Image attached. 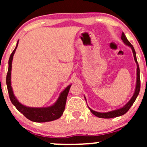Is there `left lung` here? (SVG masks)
<instances>
[{
	"instance_id": "1",
	"label": "left lung",
	"mask_w": 147,
	"mask_h": 147,
	"mask_svg": "<svg viewBox=\"0 0 147 147\" xmlns=\"http://www.w3.org/2000/svg\"><path fill=\"white\" fill-rule=\"evenodd\" d=\"M121 38L125 43L126 45H129V47H131V48L132 49V51L133 53V57H134V59L135 61L137 63V83H136V90H135L134 95L132 97V98L131 99V100L129 101L127 104H126L124 107L121 108V109H117V110H115L113 111H110V112L108 113H99V112H96V111H92V109H90V112L92 113V114L95 115V116L97 117H100V118H113V117H119V116L123 115L127 112L129 110L130 108L131 107V106L133 105V103H134L135 101H136V98H137L138 95H139L140 92V68H139V65H138V63L137 61V59H136V51H135V49L133 48V46L131 45V43L128 41L127 38H126L125 34H124V32H122V36H121Z\"/></svg>"
}]
</instances>
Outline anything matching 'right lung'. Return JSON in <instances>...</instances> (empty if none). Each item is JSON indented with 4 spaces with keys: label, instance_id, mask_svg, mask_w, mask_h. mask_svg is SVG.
Returning <instances> with one entry per match:
<instances>
[{
    "label": "right lung",
    "instance_id": "right-lung-1",
    "mask_svg": "<svg viewBox=\"0 0 147 147\" xmlns=\"http://www.w3.org/2000/svg\"><path fill=\"white\" fill-rule=\"evenodd\" d=\"M18 41L14 51L11 52L9 59V68L8 72L7 74L6 84L7 86L8 93H9V99L11 100L13 105H14L16 109L23 113L25 117L28 118L30 120L35 122H50V121L55 120L59 119L63 114L64 109L65 107L67 96H68L69 90H70L71 85H69L57 99V102L53 106L47 108H30L27 107L21 103L18 102L16 99L13 92L12 88L11 86V63H12L13 56H14L16 49L18 46Z\"/></svg>",
    "mask_w": 147,
    "mask_h": 147
}]
</instances>
